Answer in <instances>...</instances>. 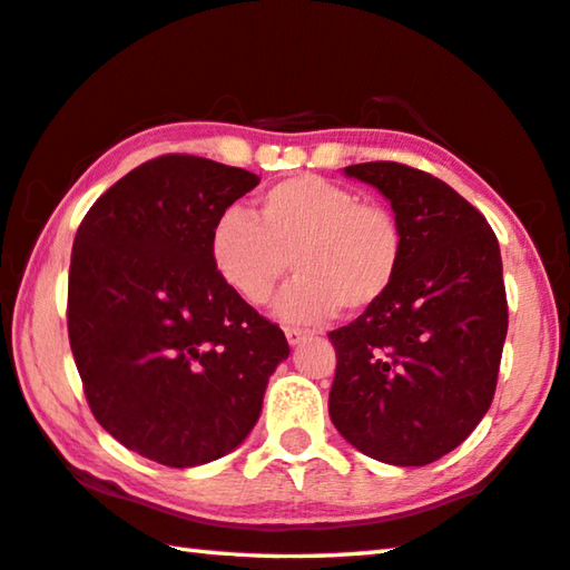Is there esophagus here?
Segmentation results:
<instances>
[{"instance_id":"1","label":"esophagus","mask_w":570,"mask_h":570,"mask_svg":"<svg viewBox=\"0 0 570 570\" xmlns=\"http://www.w3.org/2000/svg\"><path fill=\"white\" fill-rule=\"evenodd\" d=\"M309 337H312V334L306 332V330H296V327H288L286 330V340H288V345H292V347L302 345V342H306Z\"/></svg>"}]
</instances>
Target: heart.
<instances>
[{
    "mask_svg": "<svg viewBox=\"0 0 570 570\" xmlns=\"http://www.w3.org/2000/svg\"><path fill=\"white\" fill-rule=\"evenodd\" d=\"M403 256V228L387 207L317 175L282 179L258 197L253 218L228 207L210 230L215 271L253 306L271 299L292 258L299 276L276 302L292 324L324 322L342 306L370 312L399 282Z\"/></svg>",
    "mask_w": 570,
    "mask_h": 570,
    "instance_id": "obj_1",
    "label": "heart"
}]
</instances>
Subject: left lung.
Instances as JSON below:
<instances>
[{"label":"left lung","instance_id":"8db88e82","mask_svg":"<svg viewBox=\"0 0 570 570\" xmlns=\"http://www.w3.org/2000/svg\"><path fill=\"white\" fill-rule=\"evenodd\" d=\"M345 175L391 200L405 256L391 294L330 332V419L377 462L423 466L462 444L492 403L508 337L500 243L429 171L365 161Z\"/></svg>","mask_w":570,"mask_h":570}]
</instances>
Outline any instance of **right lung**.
Listing matches in <instances>:
<instances>
[{
	"label": "right lung",
	"instance_id": "add662e5",
	"mask_svg": "<svg viewBox=\"0 0 570 570\" xmlns=\"http://www.w3.org/2000/svg\"><path fill=\"white\" fill-rule=\"evenodd\" d=\"M261 177L189 155L131 169L76 233L68 337L96 421L165 466H197L256 426L288 357L278 324L233 294L210 261L218 215Z\"/></svg>",
	"mask_w": 570,
	"mask_h": 570
}]
</instances>
